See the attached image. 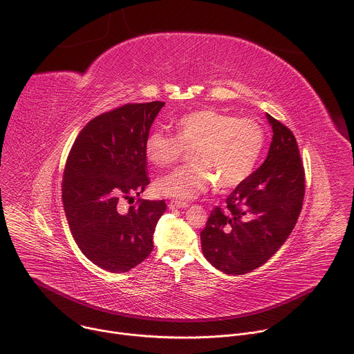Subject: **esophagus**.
Wrapping results in <instances>:
<instances>
[{"mask_svg":"<svg viewBox=\"0 0 354 354\" xmlns=\"http://www.w3.org/2000/svg\"><path fill=\"white\" fill-rule=\"evenodd\" d=\"M189 207L187 201H179V200H172L169 203V209H186Z\"/></svg>","mask_w":354,"mask_h":354,"instance_id":"obj_1","label":"esophagus"}]
</instances>
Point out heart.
Segmentation results:
<instances>
[{
    "label": "heart",
    "mask_w": 354,
    "mask_h": 354,
    "mask_svg": "<svg viewBox=\"0 0 354 354\" xmlns=\"http://www.w3.org/2000/svg\"><path fill=\"white\" fill-rule=\"evenodd\" d=\"M265 133L252 119H236L216 109H201L176 122V136L153 131L144 142L149 162L168 167L192 151L193 164L179 167L156 182V190L189 200L212 187L231 189L245 182L263 153Z\"/></svg>",
    "instance_id": "obj_1"
}]
</instances>
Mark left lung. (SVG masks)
<instances>
[{
	"label": "left lung",
	"mask_w": 354,
	"mask_h": 354,
	"mask_svg": "<svg viewBox=\"0 0 354 354\" xmlns=\"http://www.w3.org/2000/svg\"><path fill=\"white\" fill-rule=\"evenodd\" d=\"M273 140L258 171L212 210L200 232L206 259L227 274L266 263L291 234L306 194V172L292 131L266 115Z\"/></svg>",
	"instance_id": "8db88e82"
}]
</instances>
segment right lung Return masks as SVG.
Here are the masks:
<instances>
[{
    "mask_svg": "<svg viewBox=\"0 0 354 354\" xmlns=\"http://www.w3.org/2000/svg\"><path fill=\"white\" fill-rule=\"evenodd\" d=\"M165 102L126 104L93 118L77 136L63 175V205L74 241L100 269L126 273L149 257L164 200L122 198L149 183L144 142Z\"/></svg>",
    "mask_w": 354,
    "mask_h": 354,
    "instance_id": "obj_1",
    "label": "right lung"
}]
</instances>
